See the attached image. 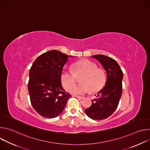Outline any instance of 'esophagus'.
Instances as JSON below:
<instances>
[{
	"instance_id": "obj_1",
	"label": "esophagus",
	"mask_w": 150,
	"mask_h": 150,
	"mask_svg": "<svg viewBox=\"0 0 150 150\" xmlns=\"http://www.w3.org/2000/svg\"><path fill=\"white\" fill-rule=\"evenodd\" d=\"M76 98H79V99H83V98H84V97H82V96H75Z\"/></svg>"
}]
</instances>
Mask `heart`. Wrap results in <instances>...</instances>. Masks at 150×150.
<instances>
[{
  "mask_svg": "<svg viewBox=\"0 0 150 150\" xmlns=\"http://www.w3.org/2000/svg\"><path fill=\"white\" fill-rule=\"evenodd\" d=\"M72 71L73 72L63 71L60 75L62 85L68 91L76 84L75 76L82 75L80 78L81 84L71 88L70 92L72 94H83L90 90L91 93H97L103 88L105 83L106 76L104 71L88 59H82L75 62L72 66Z\"/></svg>",
  "mask_w": 150,
  "mask_h": 150,
  "instance_id": "b5f03b06",
  "label": "heart"
}]
</instances>
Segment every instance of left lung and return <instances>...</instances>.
<instances>
[{"mask_svg":"<svg viewBox=\"0 0 150 150\" xmlns=\"http://www.w3.org/2000/svg\"><path fill=\"white\" fill-rule=\"evenodd\" d=\"M92 57L97 59L107 73L104 88L98 92L97 98L92 100V105L85 110L87 115L94 120L109 117L116 110L122 93L123 72L113 59L103 54Z\"/></svg>","mask_w":150,"mask_h":150,"instance_id":"8db88e82","label":"left lung"}]
</instances>
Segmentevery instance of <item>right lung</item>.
Instances as JSON below:
<instances>
[{
  "mask_svg": "<svg viewBox=\"0 0 150 150\" xmlns=\"http://www.w3.org/2000/svg\"><path fill=\"white\" fill-rule=\"evenodd\" d=\"M71 56L53 50L41 54L33 63L28 90L32 106L42 117L58 116L71 97L63 88L60 80L63 67Z\"/></svg>",
  "mask_w": 150,
  "mask_h": 150,
  "instance_id": "1",
  "label": "right lung"
}]
</instances>
